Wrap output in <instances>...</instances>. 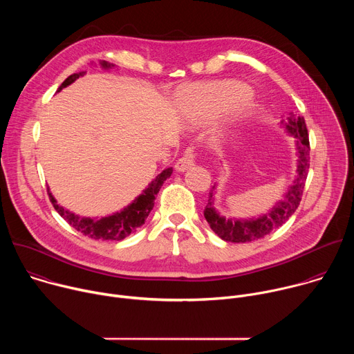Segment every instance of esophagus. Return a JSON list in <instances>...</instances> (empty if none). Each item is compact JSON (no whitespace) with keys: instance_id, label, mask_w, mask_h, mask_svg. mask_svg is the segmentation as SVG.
I'll return each instance as SVG.
<instances>
[{"instance_id":"obj_1","label":"esophagus","mask_w":354,"mask_h":354,"mask_svg":"<svg viewBox=\"0 0 354 354\" xmlns=\"http://www.w3.org/2000/svg\"><path fill=\"white\" fill-rule=\"evenodd\" d=\"M193 165H194V154L187 153V154H185L182 158L178 160V162L175 164V169H176L178 172H185V171H187L189 168H192Z\"/></svg>"}]
</instances>
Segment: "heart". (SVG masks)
<instances>
[{
    "label": "heart",
    "instance_id": "heart-1",
    "mask_svg": "<svg viewBox=\"0 0 354 354\" xmlns=\"http://www.w3.org/2000/svg\"><path fill=\"white\" fill-rule=\"evenodd\" d=\"M249 95L250 89L238 81L190 85L180 93L182 113L190 122L206 120L243 102Z\"/></svg>",
    "mask_w": 354,
    "mask_h": 354
}]
</instances>
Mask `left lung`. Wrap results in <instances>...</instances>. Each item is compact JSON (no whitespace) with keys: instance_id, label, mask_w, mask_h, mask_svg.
<instances>
[{"instance_id":"8db88e82","label":"left lung","mask_w":354,"mask_h":354,"mask_svg":"<svg viewBox=\"0 0 354 354\" xmlns=\"http://www.w3.org/2000/svg\"><path fill=\"white\" fill-rule=\"evenodd\" d=\"M286 130L295 138L297 144V176L294 183L286 193V200L279 203L270 210V213L263 214L258 218L250 220H232L220 216L213 207V196L216 185L210 190L209 203L205 209V217L210 224V228L227 242H250L266 236L273 230L281 227L297 210L302 192H304L308 169H310V138L306 120L302 116H295L290 113L287 122L281 120Z\"/></svg>"}]
</instances>
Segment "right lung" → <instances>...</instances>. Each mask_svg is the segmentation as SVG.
<instances>
[{
	"label": "right lung",
	"mask_w": 354,
	"mask_h": 354,
	"mask_svg": "<svg viewBox=\"0 0 354 354\" xmlns=\"http://www.w3.org/2000/svg\"><path fill=\"white\" fill-rule=\"evenodd\" d=\"M100 66H102V68H105V70L115 67L113 64H111L108 62H100ZM84 74H85V71L70 75L59 86L57 92H60L63 88L73 84L77 78L82 77ZM171 175H172V168L164 169L153 182L148 185V187H145L142 190V193L138 197H136L133 200L131 205H129L127 207H124L123 210H120L112 216L102 217V218L80 217V216L71 213L70 210L64 209L63 206L57 205V200L53 197L52 193H50L48 189H47V193H48L50 201H52V205L56 209V212L71 227H74L77 231H80L85 236L92 238V239H102V241H122L126 236H129L130 234L136 232L137 228L144 224L149 212L154 207V200H156L157 193L160 192L162 183Z\"/></svg>",
	"instance_id": "right-lung-1"
}]
</instances>
